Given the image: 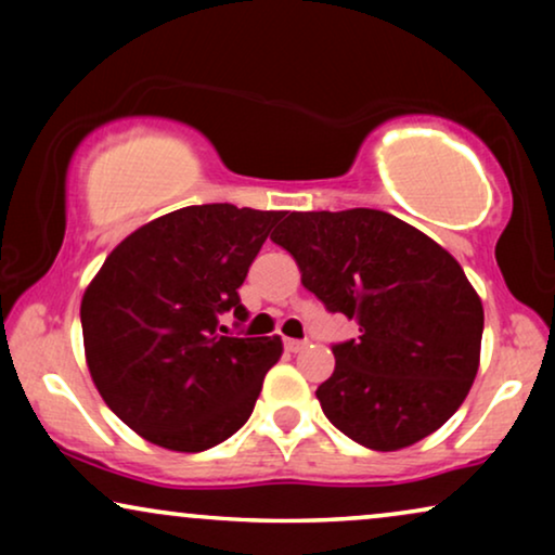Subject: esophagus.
<instances>
[{
	"instance_id": "34e87169",
	"label": "esophagus",
	"mask_w": 555,
	"mask_h": 555,
	"mask_svg": "<svg viewBox=\"0 0 555 555\" xmlns=\"http://www.w3.org/2000/svg\"><path fill=\"white\" fill-rule=\"evenodd\" d=\"M306 346H308L306 340H298V338H285V348H287V351H291V353H300L302 348H306Z\"/></svg>"
}]
</instances>
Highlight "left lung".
<instances>
[{"label": "left lung", "mask_w": 555, "mask_h": 555, "mask_svg": "<svg viewBox=\"0 0 555 555\" xmlns=\"http://www.w3.org/2000/svg\"><path fill=\"white\" fill-rule=\"evenodd\" d=\"M270 240L331 313L359 323L333 346L323 414L369 450L397 452L462 406L480 369L482 300L442 245L378 209L291 211Z\"/></svg>", "instance_id": "obj_1"}]
</instances>
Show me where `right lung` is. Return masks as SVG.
I'll return each instance as SVG.
<instances>
[{
    "mask_svg": "<svg viewBox=\"0 0 555 555\" xmlns=\"http://www.w3.org/2000/svg\"><path fill=\"white\" fill-rule=\"evenodd\" d=\"M283 211L202 204L128 234L80 302L98 393L135 435L202 452L253 414L283 340L222 336L217 315L245 318L237 287Z\"/></svg>",
    "mask_w": 555,
    "mask_h": 555,
    "instance_id": "1",
    "label": "right lung"
}]
</instances>
